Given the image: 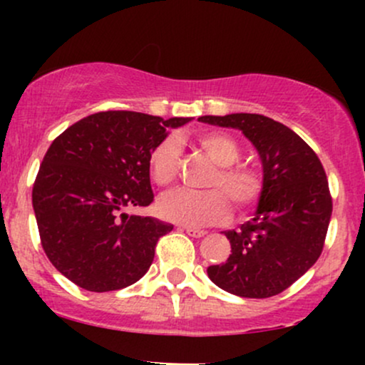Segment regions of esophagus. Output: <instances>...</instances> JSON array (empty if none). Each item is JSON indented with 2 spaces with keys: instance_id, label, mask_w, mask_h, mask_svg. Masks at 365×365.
<instances>
[{
  "instance_id": "1",
  "label": "esophagus",
  "mask_w": 365,
  "mask_h": 365,
  "mask_svg": "<svg viewBox=\"0 0 365 365\" xmlns=\"http://www.w3.org/2000/svg\"><path fill=\"white\" fill-rule=\"evenodd\" d=\"M187 232V235H190V237H194V238H200V237H204L206 235V232H204V230H197V228H190V226H187V228H183Z\"/></svg>"
}]
</instances>
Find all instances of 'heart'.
Returning a JSON list of instances; mask_svg holds the SVG:
<instances>
[{
	"mask_svg": "<svg viewBox=\"0 0 365 365\" xmlns=\"http://www.w3.org/2000/svg\"><path fill=\"white\" fill-rule=\"evenodd\" d=\"M197 144L217 166L216 173L209 180V187L220 190H178L165 195L158 202L159 216L187 226L221 223L232 211L225 193L240 211L252 207L262 194V177L250 166L235 165L240 159V145L237 140L226 133L211 132L197 137ZM148 166L156 185L170 187L178 175V140L171 135L159 140L150 149Z\"/></svg>",
	"mask_w": 365,
	"mask_h": 365,
	"instance_id": "1",
	"label": "heart"
}]
</instances>
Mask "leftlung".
I'll return each mask as SVG.
<instances>
[{"label":"left lung","mask_w":365,"mask_h":365,"mask_svg":"<svg viewBox=\"0 0 365 365\" xmlns=\"http://www.w3.org/2000/svg\"><path fill=\"white\" fill-rule=\"evenodd\" d=\"M199 121L240 130L262 163V194L254 217L237 232H223L232 254L209 266L207 276L225 292L245 299L278 295L322 252L333 211L324 168L293 130L267 116L232 113Z\"/></svg>","instance_id":"left-lung-1"}]
</instances>
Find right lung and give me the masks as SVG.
Segmentation results:
<instances>
[{
  "instance_id": "add662e5",
  "label": "right lung",
  "mask_w": 365,
  "mask_h": 365,
  "mask_svg": "<svg viewBox=\"0 0 365 365\" xmlns=\"http://www.w3.org/2000/svg\"><path fill=\"white\" fill-rule=\"evenodd\" d=\"M192 118L135 111L86 116L49 145L32 188L41 244L63 276L89 292L130 287L148 273L173 225L125 209L149 206L148 156L166 128Z\"/></svg>"
}]
</instances>
